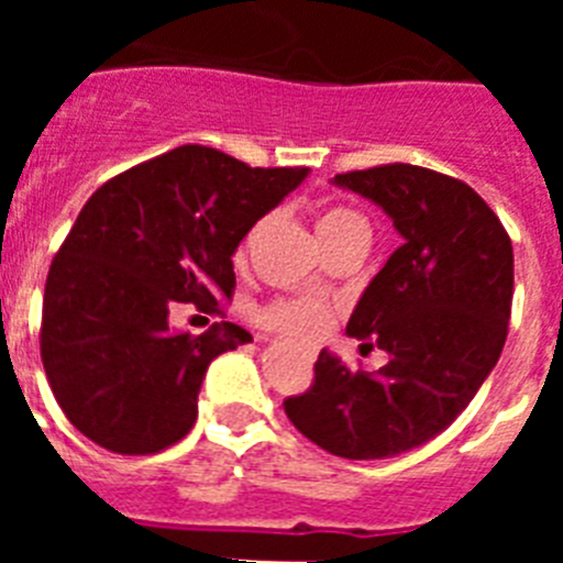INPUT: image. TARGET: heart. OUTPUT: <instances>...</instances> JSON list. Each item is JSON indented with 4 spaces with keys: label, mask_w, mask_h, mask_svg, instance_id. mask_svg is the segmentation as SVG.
Instances as JSON below:
<instances>
[{
    "label": "heart",
    "mask_w": 563,
    "mask_h": 563,
    "mask_svg": "<svg viewBox=\"0 0 563 563\" xmlns=\"http://www.w3.org/2000/svg\"><path fill=\"white\" fill-rule=\"evenodd\" d=\"M316 228H318V239L324 242V239L341 236V233H350V231L366 233V220H363L357 211H352V208L330 206L318 213ZM330 321H332V312L327 310L324 305L310 301V298L273 301V305L258 310V324L278 332V335L292 338V341H312V338H318L327 327H330Z\"/></svg>",
    "instance_id": "heart-1"
}]
</instances>
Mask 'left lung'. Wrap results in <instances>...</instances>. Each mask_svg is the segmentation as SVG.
Instances as JSON below:
<instances>
[{
	"label": "left lung",
	"mask_w": 563,
	"mask_h": 563,
	"mask_svg": "<svg viewBox=\"0 0 563 563\" xmlns=\"http://www.w3.org/2000/svg\"><path fill=\"white\" fill-rule=\"evenodd\" d=\"M335 186L380 206L402 236L346 324L389 363L352 372L324 350L312 386L287 397L285 411L330 454L383 460L449 429L496 366L514 305V245L490 206L449 174L386 163L335 174Z\"/></svg>",
	"instance_id": "obj_1"
}]
</instances>
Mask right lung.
I'll use <instances>...</instances> for the list:
<instances>
[{
  "label": "right lung",
  "instance_id": "right-lung-1",
  "mask_svg": "<svg viewBox=\"0 0 563 563\" xmlns=\"http://www.w3.org/2000/svg\"><path fill=\"white\" fill-rule=\"evenodd\" d=\"M310 168H251L177 146L103 183L58 247L44 285L42 363L67 420L112 454H157L191 431L208 363L251 332L202 335L168 316H222L233 251Z\"/></svg>",
  "mask_w": 563,
  "mask_h": 563
}]
</instances>
